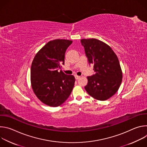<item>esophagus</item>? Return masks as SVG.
<instances>
[{
    "instance_id": "obj_1",
    "label": "esophagus",
    "mask_w": 147,
    "mask_h": 147,
    "mask_svg": "<svg viewBox=\"0 0 147 147\" xmlns=\"http://www.w3.org/2000/svg\"><path fill=\"white\" fill-rule=\"evenodd\" d=\"M80 78V76H75V78H76V80H78V79H79Z\"/></svg>"
}]
</instances>
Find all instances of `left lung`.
<instances>
[{
	"label": "left lung",
	"instance_id": "obj_1",
	"mask_svg": "<svg viewBox=\"0 0 147 147\" xmlns=\"http://www.w3.org/2000/svg\"><path fill=\"white\" fill-rule=\"evenodd\" d=\"M90 64H94L95 74L87 77L84 87L88 94L99 100H105L119 90L122 71L117 56L112 48L96 39H81Z\"/></svg>",
	"mask_w": 147,
	"mask_h": 147
}]
</instances>
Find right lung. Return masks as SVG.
Here are the masks:
<instances>
[{"label":"right lung","instance_id":"1","mask_svg":"<svg viewBox=\"0 0 147 147\" xmlns=\"http://www.w3.org/2000/svg\"><path fill=\"white\" fill-rule=\"evenodd\" d=\"M73 41L67 39L51 40L35 56L31 68L32 88L37 98L49 107L63 103L70 96L75 78L58 71L65 64V55Z\"/></svg>","mask_w":147,"mask_h":147}]
</instances>
